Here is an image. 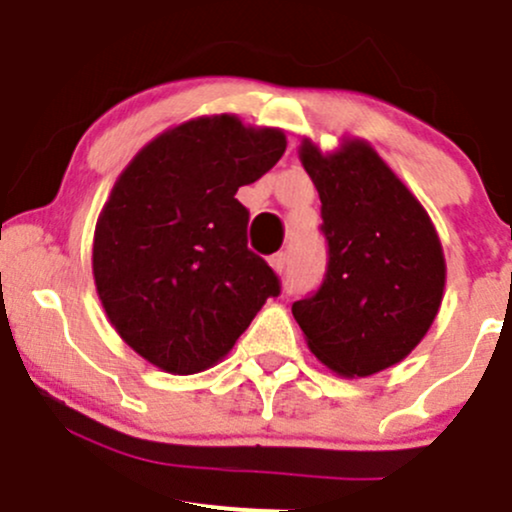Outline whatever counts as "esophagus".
<instances>
[{"label":"esophagus","instance_id":"1","mask_svg":"<svg viewBox=\"0 0 512 512\" xmlns=\"http://www.w3.org/2000/svg\"><path fill=\"white\" fill-rule=\"evenodd\" d=\"M270 265H272V270L277 272V275H282V272L287 270V252H277V255H272Z\"/></svg>","mask_w":512,"mask_h":512}]
</instances>
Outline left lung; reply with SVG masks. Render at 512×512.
<instances>
[{
    "label": "left lung",
    "mask_w": 512,
    "mask_h": 512,
    "mask_svg": "<svg viewBox=\"0 0 512 512\" xmlns=\"http://www.w3.org/2000/svg\"><path fill=\"white\" fill-rule=\"evenodd\" d=\"M299 160L322 200L329 262L322 287L292 314L334 374H379L414 352L436 319L441 240L416 195L361 138H342L332 153L304 138Z\"/></svg>",
    "instance_id": "obj_1"
}]
</instances>
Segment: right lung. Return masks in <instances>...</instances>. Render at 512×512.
<instances>
[{
  "label": "right lung",
  "mask_w": 512,
  "mask_h": 512,
  "mask_svg": "<svg viewBox=\"0 0 512 512\" xmlns=\"http://www.w3.org/2000/svg\"><path fill=\"white\" fill-rule=\"evenodd\" d=\"M287 148L280 128L200 116L153 138L123 168L98 215L94 282L108 322L168 374L218 364L280 280L247 250L237 188Z\"/></svg>",
  "instance_id": "add662e5"
}]
</instances>
